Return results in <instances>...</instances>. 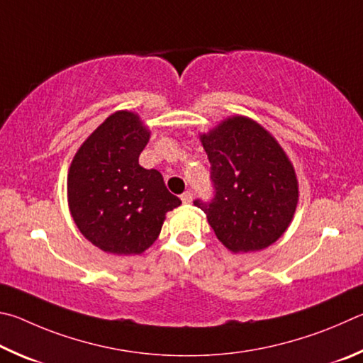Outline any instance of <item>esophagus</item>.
I'll return each instance as SVG.
<instances>
[{
    "label": "esophagus",
    "mask_w": 363,
    "mask_h": 363,
    "mask_svg": "<svg viewBox=\"0 0 363 363\" xmlns=\"http://www.w3.org/2000/svg\"><path fill=\"white\" fill-rule=\"evenodd\" d=\"M180 198H182V201H183V204H189V202L193 201V194L189 193V191H185V193H183V194L180 196Z\"/></svg>",
    "instance_id": "obj_1"
}]
</instances>
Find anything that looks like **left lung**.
<instances>
[{"label":"left lung","mask_w":363,"mask_h":363,"mask_svg":"<svg viewBox=\"0 0 363 363\" xmlns=\"http://www.w3.org/2000/svg\"><path fill=\"white\" fill-rule=\"evenodd\" d=\"M212 202L194 201L228 250H263L287 231L296 211L298 178L287 152L262 124L230 116L207 133Z\"/></svg>","instance_id":"1"}]
</instances>
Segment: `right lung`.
<instances>
[{
	"instance_id": "obj_1",
	"label": "right lung",
	"mask_w": 363,
	"mask_h": 363,
	"mask_svg": "<svg viewBox=\"0 0 363 363\" xmlns=\"http://www.w3.org/2000/svg\"><path fill=\"white\" fill-rule=\"evenodd\" d=\"M150 133L137 113H113L84 140L68 169L73 221L89 242L113 255L150 249L165 213L182 204L157 170L138 164Z\"/></svg>"
}]
</instances>
